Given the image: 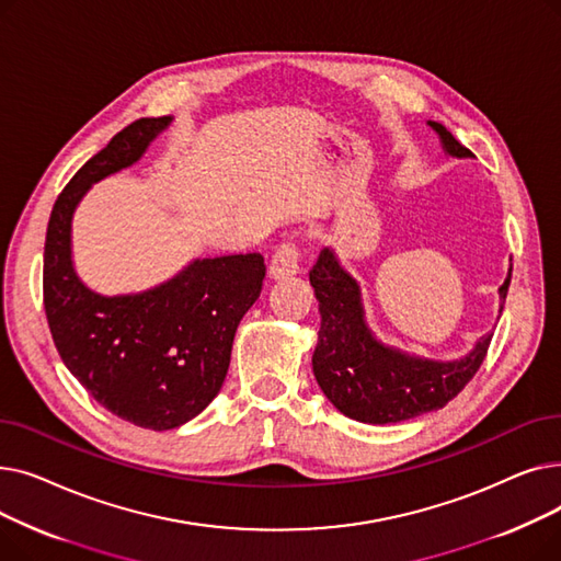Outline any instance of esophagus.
Returning a JSON list of instances; mask_svg holds the SVG:
<instances>
[{
	"instance_id": "obj_1",
	"label": "esophagus",
	"mask_w": 561,
	"mask_h": 561,
	"mask_svg": "<svg viewBox=\"0 0 561 561\" xmlns=\"http://www.w3.org/2000/svg\"><path fill=\"white\" fill-rule=\"evenodd\" d=\"M300 261H302V252L296 243H282L277 248V252L273 254L271 261V277L273 279H284L290 275H298L300 273Z\"/></svg>"
}]
</instances>
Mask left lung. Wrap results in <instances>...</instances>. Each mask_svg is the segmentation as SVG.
Segmentation results:
<instances>
[{"label": "left lung", "instance_id": "left-lung-1", "mask_svg": "<svg viewBox=\"0 0 561 561\" xmlns=\"http://www.w3.org/2000/svg\"><path fill=\"white\" fill-rule=\"evenodd\" d=\"M427 125L438 134L448 157H473L444 125L434 121ZM309 282L320 311V332L311 357L313 375L322 393L352 421L389 425L446 407L473 379L486 357L491 332L468 355L453 362L425 359L381 343L366 322L357 279L343 268L332 248L320 252ZM510 282L512 265L507 279L497 288L500 313Z\"/></svg>", "mask_w": 561, "mask_h": 561}]
</instances>
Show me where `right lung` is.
<instances>
[{
  "label": "right lung",
  "instance_id": "right-lung-1",
  "mask_svg": "<svg viewBox=\"0 0 561 561\" xmlns=\"http://www.w3.org/2000/svg\"><path fill=\"white\" fill-rule=\"evenodd\" d=\"M172 115L140 117L85 161L58 195L45 239L43 293L66 368L104 409L145 430H174L218 396L236 328L256 302L263 256L193 259L168 282L127 296L88 288L72 261V216L104 176L147 152Z\"/></svg>",
  "mask_w": 561,
  "mask_h": 561
}]
</instances>
